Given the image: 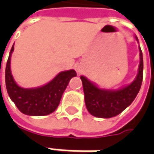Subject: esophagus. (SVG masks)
Segmentation results:
<instances>
[{
    "mask_svg": "<svg viewBox=\"0 0 154 154\" xmlns=\"http://www.w3.org/2000/svg\"><path fill=\"white\" fill-rule=\"evenodd\" d=\"M77 70H78V72H80V68H77Z\"/></svg>",
    "mask_w": 154,
    "mask_h": 154,
    "instance_id": "obj_1",
    "label": "esophagus"
}]
</instances>
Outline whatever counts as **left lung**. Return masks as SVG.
Masks as SVG:
<instances>
[{"label": "left lung", "mask_w": 154, "mask_h": 154, "mask_svg": "<svg viewBox=\"0 0 154 154\" xmlns=\"http://www.w3.org/2000/svg\"><path fill=\"white\" fill-rule=\"evenodd\" d=\"M136 40L138 38L135 37ZM140 65L138 74L132 83L117 90L102 89L80 76L85 94V103L91 115L100 118H110L119 115L130 105L139 92L143 79V57L139 47Z\"/></svg>", "instance_id": "left-lung-1"}]
</instances>
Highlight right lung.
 I'll list each match as a JSON object with an SVG mask.
<instances>
[{
    "label": "right lung",
    "instance_id": "add662e5",
    "mask_svg": "<svg viewBox=\"0 0 154 154\" xmlns=\"http://www.w3.org/2000/svg\"><path fill=\"white\" fill-rule=\"evenodd\" d=\"M14 50L13 45L5 71L6 87L9 97L23 114L28 116L51 114L58 107L69 80L77 75L76 72L74 69L63 71L45 86L36 88H23L16 84L11 73V55Z\"/></svg>",
    "mask_w": 154,
    "mask_h": 154
}]
</instances>
